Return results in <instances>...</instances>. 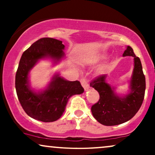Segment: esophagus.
Returning <instances> with one entry per match:
<instances>
[{"mask_svg": "<svg viewBox=\"0 0 155 155\" xmlns=\"http://www.w3.org/2000/svg\"><path fill=\"white\" fill-rule=\"evenodd\" d=\"M80 82H81V85H82V87L85 90H87L89 87H90L88 82L86 81V79H85L84 77L81 78V79H80Z\"/></svg>", "mask_w": 155, "mask_h": 155, "instance_id": "obj_1", "label": "esophagus"}]
</instances>
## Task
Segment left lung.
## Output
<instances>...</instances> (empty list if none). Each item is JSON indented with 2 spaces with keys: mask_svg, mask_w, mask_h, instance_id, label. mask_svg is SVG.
Returning <instances> with one entry per match:
<instances>
[{
  "mask_svg": "<svg viewBox=\"0 0 155 155\" xmlns=\"http://www.w3.org/2000/svg\"><path fill=\"white\" fill-rule=\"evenodd\" d=\"M123 56L134 58V69L130 81V92L120 97L106 82V75L97 76L90 82V87L98 92L100 99L92 105V114L101 124L113 126L122 124L132 119L141 106L144 98L146 80L140 58L136 57L133 49L127 46Z\"/></svg>",
  "mask_w": 155,
  "mask_h": 155,
  "instance_id": "obj_1",
  "label": "left lung"
}]
</instances>
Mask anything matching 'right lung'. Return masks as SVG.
I'll return each instance as SVG.
<instances>
[{"label":"right lung","mask_w":155,"mask_h":155,"mask_svg":"<svg viewBox=\"0 0 155 155\" xmlns=\"http://www.w3.org/2000/svg\"><path fill=\"white\" fill-rule=\"evenodd\" d=\"M65 46L61 41L42 38L23 52L15 76L17 95L24 111L28 116L44 122L58 120L63 115L68 99L74 95L83 93L79 81H70L58 74L54 76L48 87L35 92L29 85L30 71L40 59L49 58L55 62L65 56Z\"/></svg>","instance_id":"add662e5"}]
</instances>
